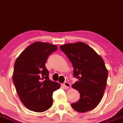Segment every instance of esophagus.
<instances>
[{"mask_svg":"<svg viewBox=\"0 0 123 123\" xmlns=\"http://www.w3.org/2000/svg\"><path fill=\"white\" fill-rule=\"evenodd\" d=\"M63 85H64V87H65L66 88H70V84H69V82H64V83L63 84Z\"/></svg>","mask_w":123,"mask_h":123,"instance_id":"esophagus-1","label":"esophagus"}]
</instances>
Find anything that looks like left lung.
<instances>
[{
  "label": "left lung",
  "instance_id": "1",
  "mask_svg": "<svg viewBox=\"0 0 123 123\" xmlns=\"http://www.w3.org/2000/svg\"><path fill=\"white\" fill-rule=\"evenodd\" d=\"M60 49L72 62L74 76L78 79L72 88L80 93V98L71 106L80 113L89 111L99 104L106 88L108 72L104 61L83 42L63 44Z\"/></svg>",
  "mask_w": 123,
  "mask_h": 123
}]
</instances>
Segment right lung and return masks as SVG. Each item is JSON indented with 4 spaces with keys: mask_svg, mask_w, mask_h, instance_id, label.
I'll use <instances>...</instances> for the list:
<instances>
[{
    "mask_svg": "<svg viewBox=\"0 0 123 123\" xmlns=\"http://www.w3.org/2000/svg\"><path fill=\"white\" fill-rule=\"evenodd\" d=\"M57 49L54 44L36 41L25 49L16 59L13 81L20 100L30 110L41 113L53 105V93L61 85L49 79L45 63Z\"/></svg>",
    "mask_w": 123,
    "mask_h": 123,
    "instance_id": "1",
    "label": "right lung"
}]
</instances>
